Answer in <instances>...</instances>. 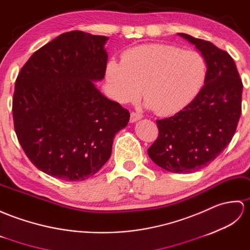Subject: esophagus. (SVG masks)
I'll return each mask as SVG.
<instances>
[{
    "mask_svg": "<svg viewBox=\"0 0 250 250\" xmlns=\"http://www.w3.org/2000/svg\"><path fill=\"white\" fill-rule=\"evenodd\" d=\"M142 114L141 113H138V112H131L130 113V122L131 123H134V122H137L138 120L142 119Z\"/></svg>",
    "mask_w": 250,
    "mask_h": 250,
    "instance_id": "esophagus-1",
    "label": "esophagus"
}]
</instances>
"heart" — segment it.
Returning a JSON list of instances; mask_svg holds the SVG:
<instances>
[{
  "label": "heart",
  "instance_id": "b5f03b06",
  "mask_svg": "<svg viewBox=\"0 0 250 250\" xmlns=\"http://www.w3.org/2000/svg\"><path fill=\"white\" fill-rule=\"evenodd\" d=\"M208 64L198 51L166 43L130 48L122 61L111 59L106 79L116 102H135L142 90L146 106L159 115L180 112L193 102L207 80Z\"/></svg>",
  "mask_w": 250,
  "mask_h": 250
}]
</instances>
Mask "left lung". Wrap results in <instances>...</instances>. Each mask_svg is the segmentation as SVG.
<instances>
[{
  "label": "left lung",
  "instance_id": "obj_1",
  "mask_svg": "<svg viewBox=\"0 0 250 250\" xmlns=\"http://www.w3.org/2000/svg\"><path fill=\"white\" fill-rule=\"evenodd\" d=\"M201 52L208 75L198 96L171 118L157 120L158 137L147 149L153 162L173 173L207 167L233 138L242 113L243 83L228 52L184 33Z\"/></svg>",
  "mask_w": 250,
  "mask_h": 250
}]
</instances>
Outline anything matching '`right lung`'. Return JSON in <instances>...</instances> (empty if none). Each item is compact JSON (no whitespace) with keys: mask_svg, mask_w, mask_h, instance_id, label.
<instances>
[{"mask_svg":"<svg viewBox=\"0 0 250 250\" xmlns=\"http://www.w3.org/2000/svg\"><path fill=\"white\" fill-rule=\"evenodd\" d=\"M106 36L63 33L32 54L16 79L13 116L31 163L57 179L84 181L111 156L129 111L110 101L94 81L104 79Z\"/></svg>","mask_w":250,"mask_h":250,"instance_id":"add662e5","label":"right lung"}]
</instances>
